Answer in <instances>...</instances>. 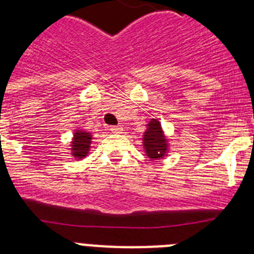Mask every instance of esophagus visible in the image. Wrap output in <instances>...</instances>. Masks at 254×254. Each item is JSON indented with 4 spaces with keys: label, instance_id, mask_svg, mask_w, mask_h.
I'll list each match as a JSON object with an SVG mask.
<instances>
[{
    "label": "esophagus",
    "instance_id": "1",
    "mask_svg": "<svg viewBox=\"0 0 254 254\" xmlns=\"http://www.w3.org/2000/svg\"><path fill=\"white\" fill-rule=\"evenodd\" d=\"M109 131L121 132V131H122V127H121V126H111V127H109Z\"/></svg>",
    "mask_w": 254,
    "mask_h": 254
}]
</instances>
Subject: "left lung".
Returning <instances> with one entry per match:
<instances>
[{
	"mask_svg": "<svg viewBox=\"0 0 254 254\" xmlns=\"http://www.w3.org/2000/svg\"><path fill=\"white\" fill-rule=\"evenodd\" d=\"M143 147L150 159L163 158L168 150V143L163 134L160 123L156 120L150 121L147 129L143 134Z\"/></svg>",
	"mask_w": 254,
	"mask_h": 254,
	"instance_id": "1",
	"label": "left lung"
}]
</instances>
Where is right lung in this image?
<instances>
[{"mask_svg":"<svg viewBox=\"0 0 254 254\" xmlns=\"http://www.w3.org/2000/svg\"><path fill=\"white\" fill-rule=\"evenodd\" d=\"M91 134L85 131H76L73 134L72 141V155L77 159H82L86 156L87 151L90 149Z\"/></svg>","mask_w":254,"mask_h":254,"instance_id":"add662e5","label":"right lung"}]
</instances>
